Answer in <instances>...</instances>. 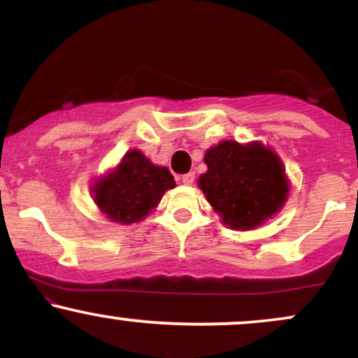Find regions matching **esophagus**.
<instances>
[{"mask_svg":"<svg viewBox=\"0 0 358 358\" xmlns=\"http://www.w3.org/2000/svg\"><path fill=\"white\" fill-rule=\"evenodd\" d=\"M182 182H183V185H192L193 182H195V173H185L182 176Z\"/></svg>","mask_w":358,"mask_h":358,"instance_id":"esophagus-1","label":"esophagus"}]
</instances>
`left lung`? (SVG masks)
Returning <instances> with one entry per match:
<instances>
[{
  "instance_id": "left-lung-1",
  "label": "left lung",
  "mask_w": 358,
  "mask_h": 358,
  "mask_svg": "<svg viewBox=\"0 0 358 358\" xmlns=\"http://www.w3.org/2000/svg\"><path fill=\"white\" fill-rule=\"evenodd\" d=\"M207 173L199 187L222 222L250 231L281 210L287 199V178L279 156L261 143L222 141L205 153Z\"/></svg>"
}]
</instances>
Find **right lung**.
<instances>
[{
	"mask_svg": "<svg viewBox=\"0 0 358 358\" xmlns=\"http://www.w3.org/2000/svg\"><path fill=\"white\" fill-rule=\"evenodd\" d=\"M175 187L165 166H156L141 151H127L121 163L94 183V202L117 224H133L150 213L163 193Z\"/></svg>",
	"mask_w": 358,
	"mask_h": 358,
	"instance_id": "1",
	"label": "right lung"
}]
</instances>
